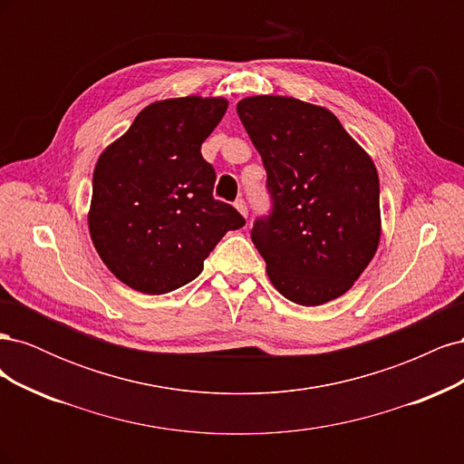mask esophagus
Listing matches in <instances>:
<instances>
[{
	"label": "esophagus",
	"instance_id": "1",
	"mask_svg": "<svg viewBox=\"0 0 464 464\" xmlns=\"http://www.w3.org/2000/svg\"><path fill=\"white\" fill-rule=\"evenodd\" d=\"M234 207L240 210V215H247V205H246V201L244 199H236V203H234Z\"/></svg>",
	"mask_w": 464,
	"mask_h": 464
}]
</instances>
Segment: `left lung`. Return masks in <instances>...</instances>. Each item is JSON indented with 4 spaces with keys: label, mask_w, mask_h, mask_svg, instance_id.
I'll return each instance as SVG.
<instances>
[{
    "label": "left lung",
    "mask_w": 464,
    "mask_h": 464,
    "mask_svg": "<svg viewBox=\"0 0 464 464\" xmlns=\"http://www.w3.org/2000/svg\"><path fill=\"white\" fill-rule=\"evenodd\" d=\"M266 170L271 213L251 240L273 286L294 304L343 296L373 259L379 178L363 150L323 106L290 96H247L236 106Z\"/></svg>",
    "instance_id": "left-lung-1"
}]
</instances>
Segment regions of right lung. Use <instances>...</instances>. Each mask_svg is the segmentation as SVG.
<instances>
[{
	"instance_id": "right-lung-1",
	"label": "right lung",
	"mask_w": 464,
	"mask_h": 464,
	"mask_svg": "<svg viewBox=\"0 0 464 464\" xmlns=\"http://www.w3.org/2000/svg\"><path fill=\"white\" fill-rule=\"evenodd\" d=\"M227 108L201 96L152 102L98 159L91 240L130 288L166 294L191 283L220 237L246 224L213 198L215 168L201 157Z\"/></svg>"
}]
</instances>
